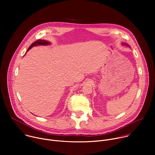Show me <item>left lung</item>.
<instances>
[{
  "mask_svg": "<svg viewBox=\"0 0 155 155\" xmlns=\"http://www.w3.org/2000/svg\"><path fill=\"white\" fill-rule=\"evenodd\" d=\"M123 45H127V46H129L128 45H127V44H126V43H123Z\"/></svg>",
  "mask_w": 155,
  "mask_h": 155,
  "instance_id": "8db88e82",
  "label": "left lung"
}]
</instances>
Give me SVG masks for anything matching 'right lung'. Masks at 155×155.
Segmentation results:
<instances>
[{
    "label": "right lung",
    "instance_id": "right-lung-1",
    "mask_svg": "<svg viewBox=\"0 0 155 155\" xmlns=\"http://www.w3.org/2000/svg\"><path fill=\"white\" fill-rule=\"evenodd\" d=\"M50 42L48 41H46L45 40H38L37 41H35L34 43H32L31 46L29 47V48L27 50V52L31 49L33 47H35V46H37V45H50Z\"/></svg>",
    "mask_w": 155,
    "mask_h": 155
}]
</instances>
